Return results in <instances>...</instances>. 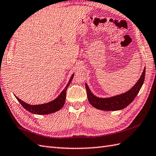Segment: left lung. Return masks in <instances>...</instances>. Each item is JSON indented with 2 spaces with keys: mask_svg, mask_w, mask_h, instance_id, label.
<instances>
[{
  "mask_svg": "<svg viewBox=\"0 0 156 156\" xmlns=\"http://www.w3.org/2000/svg\"><path fill=\"white\" fill-rule=\"evenodd\" d=\"M146 68H144L141 77L138 82L128 92L123 93L120 95H117L107 98H101L94 96L90 92L88 86L85 84V87L87 93V97L90 103L94 107L99 110L104 111H119L126 107L134 101L143 85L144 79H145Z\"/></svg>",
  "mask_w": 156,
  "mask_h": 156,
  "instance_id": "1",
  "label": "left lung"
}]
</instances>
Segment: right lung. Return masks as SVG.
<instances>
[{"label":"right lung","instance_id":"obj_1","mask_svg":"<svg viewBox=\"0 0 156 156\" xmlns=\"http://www.w3.org/2000/svg\"><path fill=\"white\" fill-rule=\"evenodd\" d=\"M74 74L72 75L69 83H67L66 88L62 91L59 97H57L54 101H51L48 103L42 104V105H30L25 102L21 101L20 99L16 97V99L18 102L22 105L26 110H27L30 112H32L33 114H36V115H48V114H50L55 112L56 111H58L59 110L62 108L64 104H65L66 101V91L67 89V87H69V84L71 83L72 79L73 78Z\"/></svg>","mask_w":156,"mask_h":156}]
</instances>
